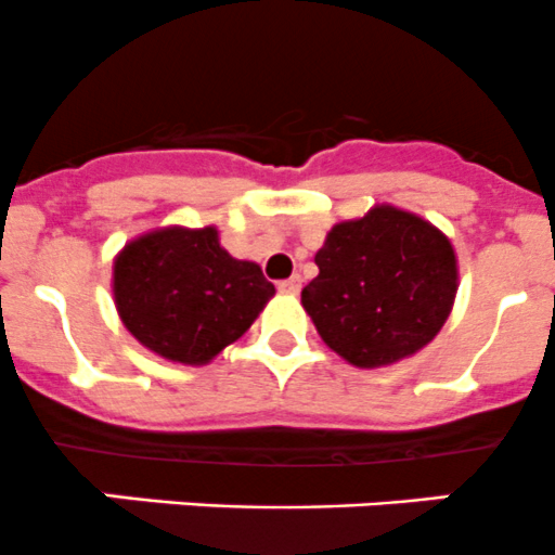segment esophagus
<instances>
[{"mask_svg": "<svg viewBox=\"0 0 555 555\" xmlns=\"http://www.w3.org/2000/svg\"><path fill=\"white\" fill-rule=\"evenodd\" d=\"M299 288H301V278L299 275H294V278H288V280H280V283H278L280 294L296 296V294H299Z\"/></svg>", "mask_w": 555, "mask_h": 555, "instance_id": "esophagus-1", "label": "esophagus"}]
</instances>
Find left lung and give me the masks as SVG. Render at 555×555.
<instances>
[{"label": "left lung", "mask_w": 555, "mask_h": 555, "mask_svg": "<svg viewBox=\"0 0 555 555\" xmlns=\"http://www.w3.org/2000/svg\"><path fill=\"white\" fill-rule=\"evenodd\" d=\"M301 307L323 343L359 370L410 359L446 326L459 291L451 240L415 212L375 205L334 223Z\"/></svg>", "instance_id": "obj_1"}]
</instances>
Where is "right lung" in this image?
Returning <instances> with one entry per match:
<instances>
[{"mask_svg": "<svg viewBox=\"0 0 555 555\" xmlns=\"http://www.w3.org/2000/svg\"><path fill=\"white\" fill-rule=\"evenodd\" d=\"M275 285L240 261L216 227H162L129 240L113 261V299L142 348L178 364H210L259 318Z\"/></svg>", "mask_w": 555, "mask_h": 555, "instance_id": "obj_1", "label": "right lung"}]
</instances>
